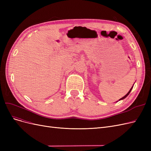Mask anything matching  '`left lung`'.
<instances>
[{"label":"left lung","instance_id":"left-lung-1","mask_svg":"<svg viewBox=\"0 0 151 151\" xmlns=\"http://www.w3.org/2000/svg\"><path fill=\"white\" fill-rule=\"evenodd\" d=\"M133 87H134V86H132V88H131V89H130V91H129V92H128V93H127V94H126L125 96H123V98H122L121 99H119V101H120V100H122V99H125V98H126V97L127 96H128V95H129V94H130V91H131V90L132 89V88H133Z\"/></svg>","mask_w":151,"mask_h":151}]
</instances>
